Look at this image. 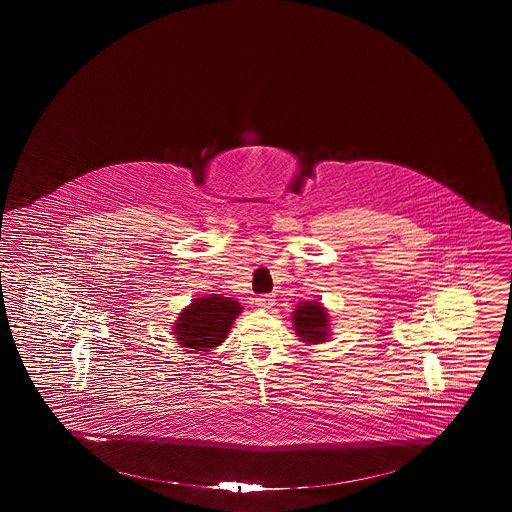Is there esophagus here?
Returning a JSON list of instances; mask_svg holds the SVG:
<instances>
[{"mask_svg": "<svg viewBox=\"0 0 512 512\" xmlns=\"http://www.w3.org/2000/svg\"><path fill=\"white\" fill-rule=\"evenodd\" d=\"M255 305L260 307V309H271V307L275 305V296H273V294L259 296V298H255Z\"/></svg>", "mask_w": 512, "mask_h": 512, "instance_id": "34e87169", "label": "esophagus"}]
</instances>
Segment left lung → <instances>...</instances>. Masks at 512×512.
<instances>
[{"label": "left lung", "mask_w": 512, "mask_h": 512, "mask_svg": "<svg viewBox=\"0 0 512 512\" xmlns=\"http://www.w3.org/2000/svg\"><path fill=\"white\" fill-rule=\"evenodd\" d=\"M293 328L303 343H327L332 336L327 307L318 300L298 303L293 310Z\"/></svg>", "instance_id": "1"}]
</instances>
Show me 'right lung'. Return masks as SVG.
I'll use <instances>...</instances> for the list:
<instances>
[{
  "label": "right lung",
  "mask_w": 512,
  "mask_h": 512,
  "mask_svg": "<svg viewBox=\"0 0 512 512\" xmlns=\"http://www.w3.org/2000/svg\"><path fill=\"white\" fill-rule=\"evenodd\" d=\"M241 312V303L223 294L194 298L178 314L171 334L187 353L212 352L227 339L235 318Z\"/></svg>",
  "instance_id": "right-lung-1"
}]
</instances>
